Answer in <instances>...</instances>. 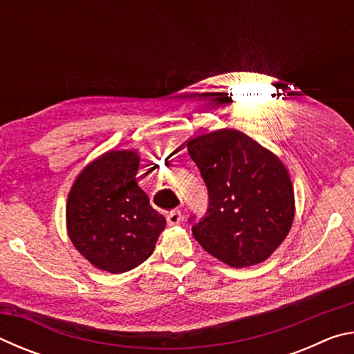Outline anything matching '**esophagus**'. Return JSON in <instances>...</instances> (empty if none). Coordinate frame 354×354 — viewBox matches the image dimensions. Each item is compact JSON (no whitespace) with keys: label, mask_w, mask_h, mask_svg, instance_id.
<instances>
[{"label":"esophagus","mask_w":354,"mask_h":354,"mask_svg":"<svg viewBox=\"0 0 354 354\" xmlns=\"http://www.w3.org/2000/svg\"><path fill=\"white\" fill-rule=\"evenodd\" d=\"M183 221V214L181 211H178V209H175V211H171L167 214V223H169L170 226H175V225H179Z\"/></svg>","instance_id":"esophagus-1"}]
</instances>
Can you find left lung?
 Instances as JSON below:
<instances>
[{
  "label": "left lung",
  "instance_id": "8db88e82",
  "mask_svg": "<svg viewBox=\"0 0 354 354\" xmlns=\"http://www.w3.org/2000/svg\"><path fill=\"white\" fill-rule=\"evenodd\" d=\"M187 149L209 194L205 217L192 226L196 242L236 268L266 261L289 234L295 215L284 164L236 129L195 137Z\"/></svg>",
  "mask_w": 354,
  "mask_h": 354
}]
</instances>
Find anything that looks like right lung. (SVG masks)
Wrapping results in <instances>:
<instances>
[{
  "mask_svg": "<svg viewBox=\"0 0 354 354\" xmlns=\"http://www.w3.org/2000/svg\"><path fill=\"white\" fill-rule=\"evenodd\" d=\"M139 162L133 149H111L88 164L71 185L70 241L100 270L117 274L140 266L165 227L164 215L137 185Z\"/></svg>",
  "mask_w": 354,
  "mask_h": 354,
  "instance_id": "1",
  "label": "right lung"
}]
</instances>
